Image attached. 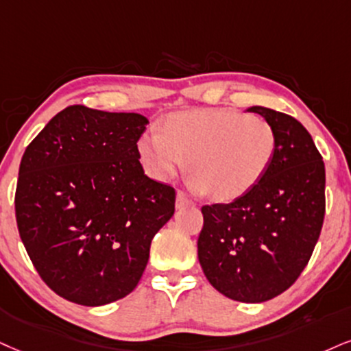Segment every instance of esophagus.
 Here are the masks:
<instances>
[{
    "label": "esophagus",
    "instance_id": "34e87169",
    "mask_svg": "<svg viewBox=\"0 0 351 351\" xmlns=\"http://www.w3.org/2000/svg\"><path fill=\"white\" fill-rule=\"evenodd\" d=\"M190 205H193L192 200H189L184 193H180V192L177 193V198H176V208L177 210H184L185 206H190Z\"/></svg>",
    "mask_w": 351,
    "mask_h": 351
}]
</instances>
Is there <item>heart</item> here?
Returning <instances> with one entry per match:
<instances>
[{
  "mask_svg": "<svg viewBox=\"0 0 351 351\" xmlns=\"http://www.w3.org/2000/svg\"><path fill=\"white\" fill-rule=\"evenodd\" d=\"M136 149L151 179L167 182L189 158L192 187L229 202L265 176L276 153V132L268 120L239 110H184L169 115L159 133L143 135Z\"/></svg>",
  "mask_w": 351,
  "mask_h": 351,
  "instance_id": "obj_1",
  "label": "heart"
}]
</instances>
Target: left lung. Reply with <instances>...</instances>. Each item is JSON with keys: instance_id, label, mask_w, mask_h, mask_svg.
I'll return each instance as SVG.
<instances>
[{"instance_id": "left-lung-1", "label": "left lung", "mask_w": 351, "mask_h": 351, "mask_svg": "<svg viewBox=\"0 0 351 351\" xmlns=\"http://www.w3.org/2000/svg\"><path fill=\"white\" fill-rule=\"evenodd\" d=\"M276 132L262 180L231 203L202 206L198 261L213 288L241 302H263L291 287L308 265L326 215V167L295 117L254 106Z\"/></svg>"}]
</instances>
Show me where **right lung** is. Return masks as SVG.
I'll use <instances>...</instances> for the list:
<instances>
[{
	"label": "right lung",
	"mask_w": 351,
	"mask_h": 351,
	"mask_svg": "<svg viewBox=\"0 0 351 351\" xmlns=\"http://www.w3.org/2000/svg\"><path fill=\"white\" fill-rule=\"evenodd\" d=\"M140 114L70 106L25 148L16 221L30 261L58 296L83 306L136 288L156 232L174 215L176 190L143 171Z\"/></svg>",
	"instance_id": "add662e5"
}]
</instances>
